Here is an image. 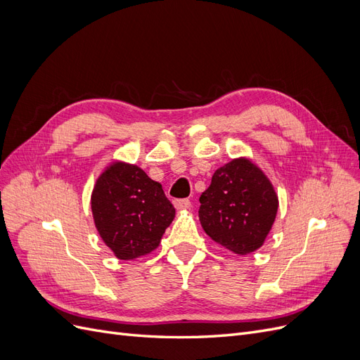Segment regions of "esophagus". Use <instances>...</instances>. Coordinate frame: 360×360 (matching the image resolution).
Masks as SVG:
<instances>
[{"label":"esophagus","instance_id":"esophagus-1","mask_svg":"<svg viewBox=\"0 0 360 360\" xmlns=\"http://www.w3.org/2000/svg\"><path fill=\"white\" fill-rule=\"evenodd\" d=\"M174 207H176L177 210H189L192 204L189 200H176L174 201Z\"/></svg>","mask_w":360,"mask_h":360}]
</instances>
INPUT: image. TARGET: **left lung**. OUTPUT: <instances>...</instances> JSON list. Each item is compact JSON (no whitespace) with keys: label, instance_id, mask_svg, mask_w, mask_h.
Wrapping results in <instances>:
<instances>
[{"label":"left lung","instance_id":"8db88e82","mask_svg":"<svg viewBox=\"0 0 360 360\" xmlns=\"http://www.w3.org/2000/svg\"><path fill=\"white\" fill-rule=\"evenodd\" d=\"M200 202L205 234L237 255L263 246L279 205L274 184L248 158L233 159L217 168Z\"/></svg>","mask_w":360,"mask_h":360}]
</instances>
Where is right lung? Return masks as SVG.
<instances>
[{"instance_id":"right-lung-1","label":"right lung","mask_w":360,"mask_h":360,"mask_svg":"<svg viewBox=\"0 0 360 360\" xmlns=\"http://www.w3.org/2000/svg\"><path fill=\"white\" fill-rule=\"evenodd\" d=\"M91 212L103 243L124 261L153 252L176 216L162 184L122 160L110 163L97 177Z\"/></svg>"}]
</instances>
